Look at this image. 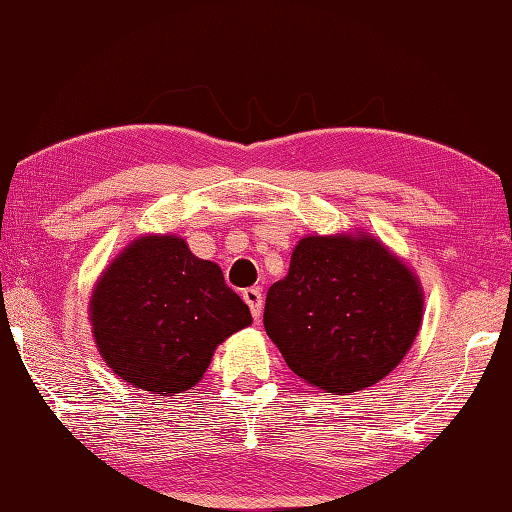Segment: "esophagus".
Segmentation results:
<instances>
[{"label": "esophagus", "mask_w": 512, "mask_h": 512, "mask_svg": "<svg viewBox=\"0 0 512 512\" xmlns=\"http://www.w3.org/2000/svg\"><path fill=\"white\" fill-rule=\"evenodd\" d=\"M242 297H244V302L248 304L250 313H253V319H255V322H259V317H262V308H264L262 293H259L257 288H246L244 293H242Z\"/></svg>", "instance_id": "obj_1"}]
</instances>
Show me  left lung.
I'll list each match as a JSON object with an SVG mask.
<instances>
[{
	"mask_svg": "<svg viewBox=\"0 0 512 512\" xmlns=\"http://www.w3.org/2000/svg\"><path fill=\"white\" fill-rule=\"evenodd\" d=\"M422 310L417 277L377 239L313 235L268 288L264 328L297 377L344 395L402 362Z\"/></svg>",
	"mask_w": 512,
	"mask_h": 512,
	"instance_id": "left-lung-1",
	"label": "left lung"
}]
</instances>
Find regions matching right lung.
Returning a JSON list of instances; mask_svg holds the SVG:
<instances>
[{
	"mask_svg": "<svg viewBox=\"0 0 512 512\" xmlns=\"http://www.w3.org/2000/svg\"><path fill=\"white\" fill-rule=\"evenodd\" d=\"M90 322L119 379L168 397L195 386L217 344L253 317L217 264L195 257L175 235H150L130 244L99 279Z\"/></svg>",
	"mask_w": 512,
	"mask_h": 512,
	"instance_id": "obj_1",
	"label": "right lung"
}]
</instances>
